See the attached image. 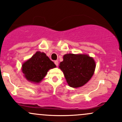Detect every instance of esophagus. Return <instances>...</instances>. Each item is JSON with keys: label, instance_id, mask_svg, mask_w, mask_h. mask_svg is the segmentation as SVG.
<instances>
[{"label": "esophagus", "instance_id": "1", "mask_svg": "<svg viewBox=\"0 0 122 122\" xmlns=\"http://www.w3.org/2000/svg\"><path fill=\"white\" fill-rule=\"evenodd\" d=\"M54 63H55V64L56 65V66H58V61H55Z\"/></svg>", "mask_w": 122, "mask_h": 122}]
</instances>
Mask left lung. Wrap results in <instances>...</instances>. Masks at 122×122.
I'll return each mask as SVG.
<instances>
[{
	"instance_id": "1",
	"label": "left lung",
	"mask_w": 122,
	"mask_h": 122,
	"mask_svg": "<svg viewBox=\"0 0 122 122\" xmlns=\"http://www.w3.org/2000/svg\"><path fill=\"white\" fill-rule=\"evenodd\" d=\"M96 64L92 57L86 54H66L59 68L62 70L70 86L79 88L86 84L92 78Z\"/></svg>"
}]
</instances>
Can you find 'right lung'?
Returning a JSON list of instances; mask_svg holds the SVG:
<instances>
[{"mask_svg":"<svg viewBox=\"0 0 122 122\" xmlns=\"http://www.w3.org/2000/svg\"><path fill=\"white\" fill-rule=\"evenodd\" d=\"M56 67V65L46 54L37 51L23 64L21 70L24 77L29 81L39 83L46 76L48 70Z\"/></svg>","mask_w":122,"mask_h":122,"instance_id":"add662e5","label":"right lung"}]
</instances>
